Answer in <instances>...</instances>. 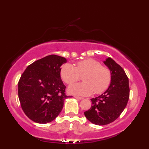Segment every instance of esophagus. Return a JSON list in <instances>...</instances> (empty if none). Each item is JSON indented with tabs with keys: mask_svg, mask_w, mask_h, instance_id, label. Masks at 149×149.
Returning a JSON list of instances; mask_svg holds the SVG:
<instances>
[{
	"mask_svg": "<svg viewBox=\"0 0 149 149\" xmlns=\"http://www.w3.org/2000/svg\"><path fill=\"white\" fill-rule=\"evenodd\" d=\"M74 98H75L76 99H78V100H81L83 99L82 97H77V96H74Z\"/></svg>",
	"mask_w": 149,
	"mask_h": 149,
	"instance_id": "obj_1",
	"label": "esophagus"
}]
</instances>
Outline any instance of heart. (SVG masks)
<instances>
[{
  "mask_svg": "<svg viewBox=\"0 0 149 149\" xmlns=\"http://www.w3.org/2000/svg\"><path fill=\"white\" fill-rule=\"evenodd\" d=\"M84 83L70 85L68 91L71 94L79 96H89L94 92L100 94L107 90L111 82L110 70L102 66L100 63L94 59H85L78 62L75 68L70 64L63 65L60 76L65 84L71 85L79 80L80 75H84Z\"/></svg>",
  "mask_w": 149,
  "mask_h": 149,
  "instance_id": "heart-1",
  "label": "heart"
}]
</instances>
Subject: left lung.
<instances>
[{
	"label": "left lung",
	"mask_w": 149,
	"mask_h": 149,
	"mask_svg": "<svg viewBox=\"0 0 149 149\" xmlns=\"http://www.w3.org/2000/svg\"><path fill=\"white\" fill-rule=\"evenodd\" d=\"M104 63L112 75L110 86L103 94L91 99V107L84 112L88 120L98 125H107L116 120L130 98L129 79L124 70L111 58Z\"/></svg>",
	"instance_id": "left-lung-1"
}]
</instances>
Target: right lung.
<instances>
[{
  "mask_svg": "<svg viewBox=\"0 0 149 149\" xmlns=\"http://www.w3.org/2000/svg\"><path fill=\"white\" fill-rule=\"evenodd\" d=\"M66 59L49 55L27 66L18 81V97L22 110L33 122L46 123L61 112L69 96L60 77V66Z\"/></svg>",
  "mask_w": 149,
  "mask_h": 149,
  "instance_id": "1",
  "label": "right lung"
}]
</instances>
